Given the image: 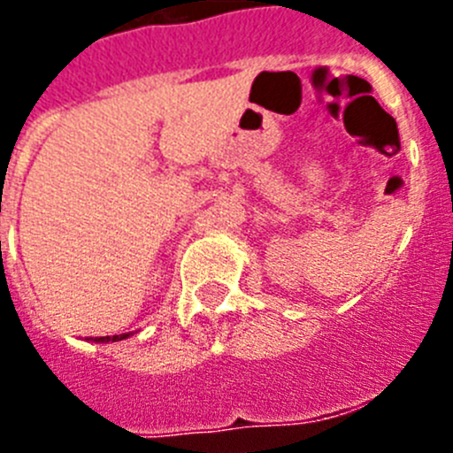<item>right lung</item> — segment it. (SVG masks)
<instances>
[{
  "mask_svg": "<svg viewBox=\"0 0 453 453\" xmlns=\"http://www.w3.org/2000/svg\"><path fill=\"white\" fill-rule=\"evenodd\" d=\"M131 334H122V335H102V338H95V342H118V340L129 338Z\"/></svg>",
  "mask_w": 453,
  "mask_h": 453,
  "instance_id": "right-lung-1",
  "label": "right lung"
}]
</instances>
